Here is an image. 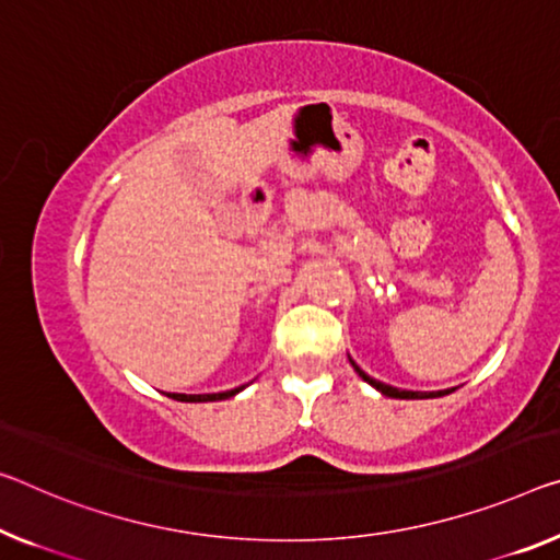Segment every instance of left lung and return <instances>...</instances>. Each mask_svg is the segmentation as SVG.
Masks as SVG:
<instances>
[{"mask_svg":"<svg viewBox=\"0 0 560 560\" xmlns=\"http://www.w3.org/2000/svg\"><path fill=\"white\" fill-rule=\"evenodd\" d=\"M352 363V360H350ZM352 368H355V373L363 377V381H368L370 385H373V388H377L381 390L383 395H388V398H406V400H412V398H441V395H445V393H451V390H438V393H416V390H400V388H393V385H385V383H381V381H375V377H370V375H365L363 370H360L355 363H352Z\"/></svg>","mask_w":560,"mask_h":560,"instance_id":"left-lung-1","label":"left lung"}]
</instances>
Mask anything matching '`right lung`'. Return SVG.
<instances>
[{"label":"right lung","instance_id":"obj_1","mask_svg":"<svg viewBox=\"0 0 560 560\" xmlns=\"http://www.w3.org/2000/svg\"><path fill=\"white\" fill-rule=\"evenodd\" d=\"M245 385H240V388L235 390H225V393H208V395H183V393H175L172 398L175 400H185V402H208V400H225V398H232V395L243 390Z\"/></svg>","mask_w":560,"mask_h":560}]
</instances>
